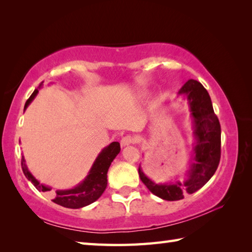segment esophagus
<instances>
[{
	"mask_svg": "<svg viewBox=\"0 0 252 252\" xmlns=\"http://www.w3.org/2000/svg\"><path fill=\"white\" fill-rule=\"evenodd\" d=\"M134 143V138H133L131 135H126L125 137H122L121 140V146H129L131 144Z\"/></svg>",
	"mask_w": 252,
	"mask_h": 252,
	"instance_id": "esophagus-1",
	"label": "esophagus"
}]
</instances>
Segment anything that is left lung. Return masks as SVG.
<instances>
[{
	"label": "left lung",
	"mask_w": 252,
	"mask_h": 252,
	"mask_svg": "<svg viewBox=\"0 0 252 252\" xmlns=\"http://www.w3.org/2000/svg\"><path fill=\"white\" fill-rule=\"evenodd\" d=\"M186 96L192 119V158L185 181L155 183L138 167L141 181L154 195L163 200H181L185 194L200 189L218 169L221 158V126L213 111L211 98L203 85L196 80H189L179 91Z\"/></svg>",
	"instance_id": "8db88e82"
}]
</instances>
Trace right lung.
Returning a JSON list of instances; mask_svg holds the SVG:
<instances>
[{"instance_id":"right-lung-1","label":"right lung","mask_w":252,"mask_h":252,"mask_svg":"<svg viewBox=\"0 0 252 252\" xmlns=\"http://www.w3.org/2000/svg\"><path fill=\"white\" fill-rule=\"evenodd\" d=\"M43 83V82H42ZM39 85V88L42 85ZM39 91L34 90V92L31 94L28 100L26 101L25 110L29 106L33 98L36 96ZM120 153V144L118 142H112L108 146H106L101 151L98 156L96 157L92 168L89 171L87 175L81 183L70 189H57L55 191V197L53 201L57 205L63 206L65 208L70 209H79L85 206H89L91 203L96 201L103 194L107 187V172L110 167L111 162L117 157V155ZM21 168L23 172L32 184L35 186V189L40 191H50L52 189L50 186L40 183L33 175L31 174L28 167H27L26 160L23 156L21 158Z\"/></svg>"}]
</instances>
